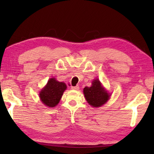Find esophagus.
<instances>
[{
    "instance_id": "34e87169",
    "label": "esophagus",
    "mask_w": 154,
    "mask_h": 154,
    "mask_svg": "<svg viewBox=\"0 0 154 154\" xmlns=\"http://www.w3.org/2000/svg\"><path fill=\"white\" fill-rule=\"evenodd\" d=\"M71 89L75 90H78L79 89V87L78 86V85H77V86H72L71 87Z\"/></svg>"
}]
</instances>
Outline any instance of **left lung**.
Instances as JSON below:
<instances>
[{
	"label": "left lung",
	"instance_id": "1",
	"mask_svg": "<svg viewBox=\"0 0 154 154\" xmlns=\"http://www.w3.org/2000/svg\"><path fill=\"white\" fill-rule=\"evenodd\" d=\"M85 100L90 105L94 107H100L107 102L111 94L104 88L98 79L92 81L90 87L83 89Z\"/></svg>",
	"mask_w": 154,
	"mask_h": 154
}]
</instances>
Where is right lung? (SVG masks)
<instances>
[{
    "label": "right lung",
    "instance_id": "1",
    "mask_svg": "<svg viewBox=\"0 0 154 154\" xmlns=\"http://www.w3.org/2000/svg\"><path fill=\"white\" fill-rule=\"evenodd\" d=\"M66 88L65 83L59 82L55 78H51L45 86L40 91L41 101L47 106L54 107L59 103Z\"/></svg>",
    "mask_w": 154,
    "mask_h": 154
}]
</instances>
